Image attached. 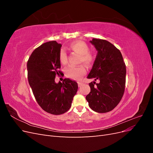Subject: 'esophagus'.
<instances>
[{"label":"esophagus","mask_w":153,"mask_h":153,"mask_svg":"<svg viewBox=\"0 0 153 153\" xmlns=\"http://www.w3.org/2000/svg\"><path fill=\"white\" fill-rule=\"evenodd\" d=\"M78 87H82L83 85V84H82V83H81V82H78Z\"/></svg>","instance_id":"obj_1"}]
</instances>
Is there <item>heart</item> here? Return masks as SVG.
Listing matches in <instances>:
<instances>
[{
    "instance_id": "obj_1",
    "label": "heart",
    "mask_w": 153,
    "mask_h": 153,
    "mask_svg": "<svg viewBox=\"0 0 153 153\" xmlns=\"http://www.w3.org/2000/svg\"><path fill=\"white\" fill-rule=\"evenodd\" d=\"M69 48L75 53L80 55V61L85 64L86 66H90L94 59V55L89 52V48L88 45L82 41H76L71 43L69 46ZM59 61L61 64L67 63V55L64 50H61L59 53ZM86 73L84 66H70L66 69V75L67 77L73 80H80Z\"/></svg>"
}]
</instances>
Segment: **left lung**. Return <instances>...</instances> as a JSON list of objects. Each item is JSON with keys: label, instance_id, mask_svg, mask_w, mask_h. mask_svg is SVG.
<instances>
[{"label": "left lung", "instance_id": "left-lung-1", "mask_svg": "<svg viewBox=\"0 0 153 153\" xmlns=\"http://www.w3.org/2000/svg\"><path fill=\"white\" fill-rule=\"evenodd\" d=\"M90 43L97 50L96 59L87 78L90 93L86 100L89 107L98 113H106L116 106L123 96L126 69L122 54L108 41L93 38ZM100 82L96 84L95 81Z\"/></svg>", "mask_w": 153, "mask_h": 153}]
</instances>
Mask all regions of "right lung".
Returning a JSON list of instances; mask_svg holds the SVG:
<instances>
[{"instance_id":"obj_1","label":"right lung","mask_w":153,"mask_h":153,"mask_svg":"<svg viewBox=\"0 0 153 153\" xmlns=\"http://www.w3.org/2000/svg\"><path fill=\"white\" fill-rule=\"evenodd\" d=\"M61 44L52 41L35 49L27 62L28 80L39 105L45 112L61 115L70 108L78 90L75 81L65 78L62 82H55L62 73L59 53Z\"/></svg>"}]
</instances>
